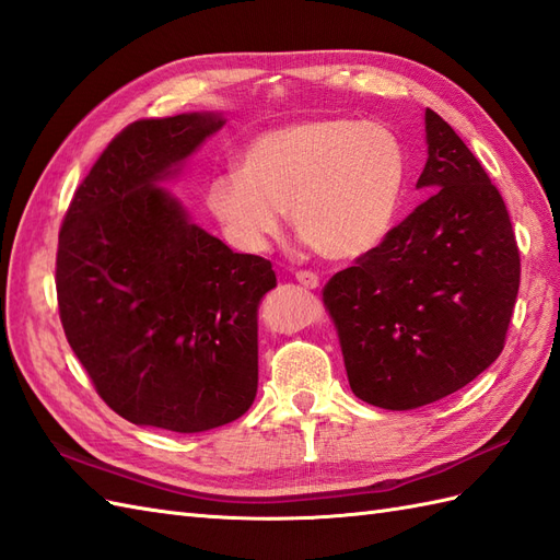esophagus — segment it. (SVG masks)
Returning <instances> with one entry per match:
<instances>
[{
	"label": "esophagus",
	"mask_w": 560,
	"mask_h": 560,
	"mask_svg": "<svg viewBox=\"0 0 560 560\" xmlns=\"http://www.w3.org/2000/svg\"><path fill=\"white\" fill-rule=\"evenodd\" d=\"M294 278H296L299 284H304L306 290H316L318 284H320V278L316 276V272H311V270H296Z\"/></svg>",
	"instance_id": "34e87169"
}]
</instances>
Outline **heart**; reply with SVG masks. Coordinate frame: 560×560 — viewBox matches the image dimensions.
I'll return each mask as SVG.
<instances>
[{"mask_svg":"<svg viewBox=\"0 0 560 560\" xmlns=\"http://www.w3.org/2000/svg\"><path fill=\"white\" fill-rule=\"evenodd\" d=\"M406 183V154L383 122L311 118L266 130L240 149L237 171L213 175L207 209L244 254H261L294 230L332 261L359 258L385 240Z\"/></svg>","mask_w":560,"mask_h":560,"instance_id":"obj_1","label":"heart"}]
</instances>
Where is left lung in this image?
I'll use <instances>...</instances> for the list:
<instances>
[{
	"label": "left lung",
	"instance_id": "1",
	"mask_svg": "<svg viewBox=\"0 0 560 560\" xmlns=\"http://www.w3.org/2000/svg\"><path fill=\"white\" fill-rule=\"evenodd\" d=\"M430 197L323 288L351 392L389 411L440 401L506 345L521 252L499 189L428 108Z\"/></svg>",
	"mask_w": 560,
	"mask_h": 560
}]
</instances>
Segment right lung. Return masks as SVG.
<instances>
[{"label": "right lung", "mask_w": 560, "mask_h": 560, "mask_svg": "<svg viewBox=\"0 0 560 560\" xmlns=\"http://www.w3.org/2000/svg\"><path fill=\"white\" fill-rule=\"evenodd\" d=\"M223 122L215 114L130 122L63 215L57 299L66 339L106 406L135 425L213 430L256 397V311L276 272L189 223L156 187Z\"/></svg>", "instance_id": "right-lung-1"}]
</instances>
